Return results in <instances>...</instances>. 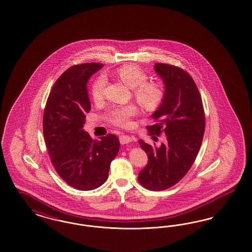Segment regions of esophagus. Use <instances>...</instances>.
Here are the masks:
<instances>
[{"instance_id": "1", "label": "esophagus", "mask_w": 252, "mask_h": 252, "mask_svg": "<svg viewBox=\"0 0 252 252\" xmlns=\"http://www.w3.org/2000/svg\"><path fill=\"white\" fill-rule=\"evenodd\" d=\"M132 141V138L129 136V135H126V134H122L120 136V142H121V144L122 145H124V144H128V143H130Z\"/></svg>"}]
</instances>
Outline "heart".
<instances>
[{
  "mask_svg": "<svg viewBox=\"0 0 252 252\" xmlns=\"http://www.w3.org/2000/svg\"><path fill=\"white\" fill-rule=\"evenodd\" d=\"M115 75L122 82L133 89V95L138 103L147 110L152 111L162 103L165 97V88L158 81H147V73L137 64L127 63L120 66ZM106 78L99 75L92 87V96L95 102H101L104 97ZM139 113L135 103L113 105L105 113V120L109 123L120 127H127L130 121Z\"/></svg>",
  "mask_w": 252,
  "mask_h": 252,
  "instance_id": "1",
  "label": "heart"
}]
</instances>
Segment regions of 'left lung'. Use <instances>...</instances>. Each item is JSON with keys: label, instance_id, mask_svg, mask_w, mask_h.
<instances>
[{"label": "left lung", "instance_id": "8db88e82", "mask_svg": "<svg viewBox=\"0 0 252 252\" xmlns=\"http://www.w3.org/2000/svg\"><path fill=\"white\" fill-rule=\"evenodd\" d=\"M155 71L165 85V97L152 115L157 123L148 126L152 134H165L156 146L139 140L149 162L138 181L150 190H163L176 185L195 160L205 133L202 97L194 80L180 67L156 63Z\"/></svg>", "mask_w": 252, "mask_h": 252}]
</instances>
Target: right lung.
<instances>
[{"mask_svg": "<svg viewBox=\"0 0 252 252\" xmlns=\"http://www.w3.org/2000/svg\"><path fill=\"white\" fill-rule=\"evenodd\" d=\"M103 66L89 63L68 68L53 85L44 111L43 132L52 165L79 190L103 185L121 146L115 134L94 140L82 130L91 110L87 82Z\"/></svg>", "mask_w": 252, "mask_h": 252, "instance_id": "1", "label": "right lung"}]
</instances>
